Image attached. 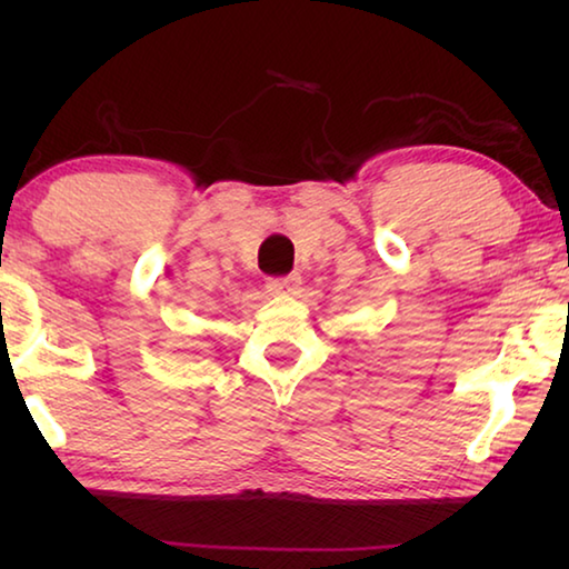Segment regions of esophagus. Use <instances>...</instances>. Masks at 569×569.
<instances>
[{
    "label": "esophagus",
    "mask_w": 569,
    "mask_h": 569,
    "mask_svg": "<svg viewBox=\"0 0 569 569\" xmlns=\"http://www.w3.org/2000/svg\"><path fill=\"white\" fill-rule=\"evenodd\" d=\"M266 288L273 296H293V293H298V288H301V276L291 273V276H281V278H268Z\"/></svg>",
    "instance_id": "34e87169"
}]
</instances>
